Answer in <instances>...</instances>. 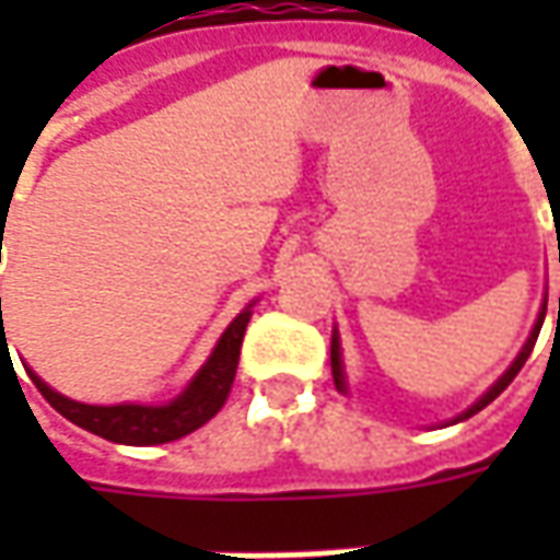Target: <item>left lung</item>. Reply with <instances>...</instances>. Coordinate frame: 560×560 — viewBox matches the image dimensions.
<instances>
[{
    "mask_svg": "<svg viewBox=\"0 0 560 560\" xmlns=\"http://www.w3.org/2000/svg\"><path fill=\"white\" fill-rule=\"evenodd\" d=\"M558 260H560V255H558ZM542 317H546V305H542L540 317H537V324H534V329H530V336H528V341H525V348H522V353H518V357H516V363L510 365V369H506V372H504V377H498V384H494V387L489 389V393H486V396H482V399L477 401V405H474V408H468V411L462 413L458 420H468V417H474V413H477V411H482V408H486L489 401L498 399V396H501V393H504V389L510 387V381H513V377L518 375V369L525 365V360H528L530 351H534V341H537V336H540ZM558 317H560V296H558ZM329 363H332V381H336V387L345 389V372H341L339 336H336V332H332V348H329Z\"/></svg>",
    "mask_w": 560,
    "mask_h": 560,
    "instance_id": "1",
    "label": "left lung"
}]
</instances>
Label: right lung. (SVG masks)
<instances>
[{"mask_svg":"<svg viewBox=\"0 0 560 560\" xmlns=\"http://www.w3.org/2000/svg\"><path fill=\"white\" fill-rule=\"evenodd\" d=\"M0 317H2V300H0ZM252 317V305L243 315H236L231 327L224 329V336L215 345V351L207 360V365L197 372V377L188 384L179 399L161 408H147V405H114V408H102V405H80L66 396H59L44 384L42 377L30 372L32 384L38 387L44 399L54 405L56 411L66 420H71L80 429L107 438L114 444L128 446H147V444H167L183 434L195 432L203 422H209L215 413L224 408V401L231 396L233 377H236V365H240V348H243L245 327ZM5 329V327H2ZM5 348V345H2Z\"/></svg>","mask_w":560,"mask_h":560,"instance_id":"add662e5","label":"right lung"}]
</instances>
